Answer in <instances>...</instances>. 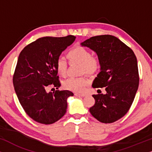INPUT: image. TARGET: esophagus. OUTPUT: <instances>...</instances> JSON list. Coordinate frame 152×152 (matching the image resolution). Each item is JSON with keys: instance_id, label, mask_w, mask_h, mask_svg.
I'll return each mask as SVG.
<instances>
[{"instance_id": "esophagus-1", "label": "esophagus", "mask_w": 152, "mask_h": 152, "mask_svg": "<svg viewBox=\"0 0 152 152\" xmlns=\"http://www.w3.org/2000/svg\"><path fill=\"white\" fill-rule=\"evenodd\" d=\"M87 95H88L87 93H75V95H76V96H80V97H84Z\"/></svg>"}]
</instances>
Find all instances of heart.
Instances as JSON below:
<instances>
[{"label":"heart","mask_w":152,"mask_h":152,"mask_svg":"<svg viewBox=\"0 0 152 152\" xmlns=\"http://www.w3.org/2000/svg\"><path fill=\"white\" fill-rule=\"evenodd\" d=\"M67 58L70 63L81 64V73L93 75L100 69L101 61L99 57L92 56L89 50L83 47L74 48L68 52ZM55 68L60 76L66 77L68 71V63L63 57H59L56 61ZM88 80L84 77H70L63 83L64 88L75 92H82L85 90Z\"/></svg>","instance_id":"obj_1"}]
</instances>
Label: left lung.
I'll list each match as a JSON object with an SVG mask.
<instances>
[{"mask_svg":"<svg viewBox=\"0 0 152 152\" xmlns=\"http://www.w3.org/2000/svg\"><path fill=\"white\" fill-rule=\"evenodd\" d=\"M97 53L101 71L93 81V88L105 87L106 94L93 95L95 102L89 109L103 123H112L129 110L139 84L137 59L134 51L112 35L91 37L82 43Z\"/></svg>","mask_w":152,"mask_h":152,"instance_id":"8db88e82","label":"left lung"}]
</instances>
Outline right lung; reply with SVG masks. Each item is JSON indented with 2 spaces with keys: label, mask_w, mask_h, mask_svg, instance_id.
Wrapping results in <instances>:
<instances>
[{
  "label": "right lung",
  "mask_w": 152,
  "mask_h": 152,
  "mask_svg": "<svg viewBox=\"0 0 152 152\" xmlns=\"http://www.w3.org/2000/svg\"><path fill=\"white\" fill-rule=\"evenodd\" d=\"M75 39L72 35L41 37L26 45L18 56L13 75L14 90L26 113L39 123L53 124L65 115L67 98L73 93L47 90L61 86L56 61Z\"/></svg>",
  "instance_id": "1"
}]
</instances>
